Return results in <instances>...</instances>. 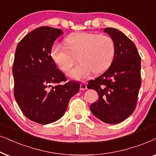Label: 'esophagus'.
I'll list each match as a JSON object with an SVG mask.
<instances>
[{"mask_svg": "<svg viewBox=\"0 0 156 156\" xmlns=\"http://www.w3.org/2000/svg\"><path fill=\"white\" fill-rule=\"evenodd\" d=\"M80 90H82L87 89V85L86 83H80Z\"/></svg>", "mask_w": 156, "mask_h": 156, "instance_id": "34e87169", "label": "esophagus"}]
</instances>
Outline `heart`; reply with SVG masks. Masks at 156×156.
Returning <instances> with one entry per match:
<instances>
[{
    "mask_svg": "<svg viewBox=\"0 0 156 156\" xmlns=\"http://www.w3.org/2000/svg\"><path fill=\"white\" fill-rule=\"evenodd\" d=\"M66 47L55 44L51 55L56 65L63 71H68L78 57L80 63L68 73L74 79L81 80L90 73L98 74L108 68L113 61L115 45L111 36L93 33H76L65 40Z\"/></svg>",
    "mask_w": 156,
    "mask_h": 156,
    "instance_id": "1",
    "label": "heart"
}]
</instances>
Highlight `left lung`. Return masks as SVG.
Returning <instances> with one entry per match:
<instances>
[{"label":"left lung","mask_w":156,"mask_h":156,"mask_svg":"<svg viewBox=\"0 0 156 156\" xmlns=\"http://www.w3.org/2000/svg\"><path fill=\"white\" fill-rule=\"evenodd\" d=\"M104 32L115 42V56L108 70L88 82V88L94 89L99 95L90 109L104 123L116 124L136 109L141 85V58L136 45L121 31L106 28Z\"/></svg>","instance_id":"8db88e82"}]
</instances>
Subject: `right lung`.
<instances>
[{
	"mask_svg": "<svg viewBox=\"0 0 156 156\" xmlns=\"http://www.w3.org/2000/svg\"><path fill=\"white\" fill-rule=\"evenodd\" d=\"M63 33L61 29L42 26L18 43L13 66L14 96L23 113L36 123L48 124L60 119L80 83L66 82L56 68L51 51ZM65 82L64 84H60Z\"/></svg>",
	"mask_w": 156,
	"mask_h": 156,
	"instance_id": "right-lung-1",
	"label": "right lung"
}]
</instances>
